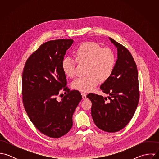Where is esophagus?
<instances>
[{
  "instance_id": "esophagus-1",
  "label": "esophagus",
  "mask_w": 159,
  "mask_h": 159,
  "mask_svg": "<svg viewBox=\"0 0 159 159\" xmlns=\"http://www.w3.org/2000/svg\"><path fill=\"white\" fill-rule=\"evenodd\" d=\"M81 95H82L83 99H86V98H87V97H86V94L84 92H82V93H81Z\"/></svg>"
}]
</instances>
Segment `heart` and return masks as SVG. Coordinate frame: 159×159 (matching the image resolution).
<instances>
[{
	"label": "heart",
	"mask_w": 159,
	"mask_h": 159,
	"mask_svg": "<svg viewBox=\"0 0 159 159\" xmlns=\"http://www.w3.org/2000/svg\"><path fill=\"white\" fill-rule=\"evenodd\" d=\"M77 62H88V75L75 79L72 84L73 89L88 92L100 82L107 80L113 73L116 58L113 51L108 47L102 48L94 42H85L75 50ZM64 73L72 78L75 72V61L70 57L65 58L62 63Z\"/></svg>",
	"instance_id": "heart-1"
}]
</instances>
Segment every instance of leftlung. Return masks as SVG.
<instances>
[{
    "label": "left lung",
    "mask_w": 159,
    "mask_h": 159,
    "mask_svg": "<svg viewBox=\"0 0 159 159\" xmlns=\"http://www.w3.org/2000/svg\"><path fill=\"white\" fill-rule=\"evenodd\" d=\"M117 47V59L111 76L100 88L109 95L110 101L93 93L87 95L92 102L91 115L102 130L112 133L124 128L135 113L139 98L138 75L135 62L130 51L110 38Z\"/></svg>",
    "instance_id": "obj_1"
}]
</instances>
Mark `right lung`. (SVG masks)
<instances>
[{
    "instance_id": "add662e5",
    "label": "right lung",
    "mask_w": 159,
    "mask_h": 159,
    "mask_svg": "<svg viewBox=\"0 0 159 159\" xmlns=\"http://www.w3.org/2000/svg\"><path fill=\"white\" fill-rule=\"evenodd\" d=\"M73 42L72 39H58L44 43L29 57L23 70L24 109L35 127L51 138H60L70 131L73 114L82 99L79 91L68 89L62 68ZM61 90L66 95L57 101Z\"/></svg>"
}]
</instances>
